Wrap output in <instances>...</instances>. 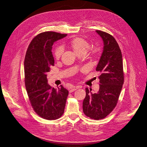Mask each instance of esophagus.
<instances>
[{
  "instance_id": "34e87169",
  "label": "esophagus",
  "mask_w": 147,
  "mask_h": 147,
  "mask_svg": "<svg viewBox=\"0 0 147 147\" xmlns=\"http://www.w3.org/2000/svg\"><path fill=\"white\" fill-rule=\"evenodd\" d=\"M76 89H77V88H76V87H75V86H72V87L69 89V93H71V92H72L75 91V90H76Z\"/></svg>"
}]
</instances>
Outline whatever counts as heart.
<instances>
[{"label":"heart","instance_id":"obj_1","mask_svg":"<svg viewBox=\"0 0 147 147\" xmlns=\"http://www.w3.org/2000/svg\"><path fill=\"white\" fill-rule=\"evenodd\" d=\"M69 46L73 49L74 52L77 55L82 54L84 55L87 49L89 48V43L82 38L76 37L71 40L69 42ZM98 49L97 48H94L91 50V55L93 57H96L98 56ZM63 53V49L60 47H57L55 48L53 51V56L55 59H59L61 57Z\"/></svg>","mask_w":147,"mask_h":147}]
</instances>
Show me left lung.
I'll return each instance as SVG.
<instances>
[{"label":"left lung","instance_id":"left-lung-1","mask_svg":"<svg viewBox=\"0 0 147 147\" xmlns=\"http://www.w3.org/2000/svg\"><path fill=\"white\" fill-rule=\"evenodd\" d=\"M103 41V50L96 68L99 71V90L92 94L86 88L83 102L84 114L91 119H101L115 108L124 81L122 56L115 39L110 34L96 30Z\"/></svg>","mask_w":147,"mask_h":147}]
</instances>
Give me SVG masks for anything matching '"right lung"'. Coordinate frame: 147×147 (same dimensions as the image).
<instances>
[{
	"label": "right lung",
	"instance_id": "add662e5",
	"mask_svg": "<svg viewBox=\"0 0 147 147\" xmlns=\"http://www.w3.org/2000/svg\"><path fill=\"white\" fill-rule=\"evenodd\" d=\"M67 35L54 32L40 33L31 41L25 58V83L29 100L37 114L48 120L62 116L68 95L62 85L57 90L52 88L47 78L55 63L52 45Z\"/></svg>",
	"mask_w": 147,
	"mask_h": 147
}]
</instances>
